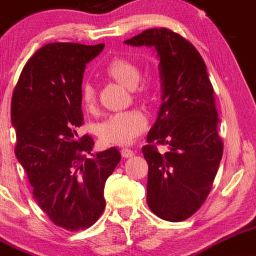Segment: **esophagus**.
I'll return each instance as SVG.
<instances>
[{
	"label": "esophagus",
	"mask_w": 256,
	"mask_h": 256,
	"mask_svg": "<svg viewBox=\"0 0 256 256\" xmlns=\"http://www.w3.org/2000/svg\"><path fill=\"white\" fill-rule=\"evenodd\" d=\"M120 154H122V156L124 157V158H128V157H133L134 156V151L130 150V148H122L120 150Z\"/></svg>",
	"instance_id": "obj_1"
}]
</instances>
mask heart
Listing matches in <instances>:
<instances>
[{"label":"heart","mask_w":256,"mask_h":256,"mask_svg":"<svg viewBox=\"0 0 256 256\" xmlns=\"http://www.w3.org/2000/svg\"><path fill=\"white\" fill-rule=\"evenodd\" d=\"M108 77L124 87L133 90L140 80V68L136 62L126 58H114L105 68ZM146 92V90H144ZM96 90L90 82H84L81 88V100L86 108L96 106ZM148 127V117L140 108L118 111L106 118L98 129L100 139L105 144L128 145Z\"/></svg>","instance_id":"obj_1"}]
</instances>
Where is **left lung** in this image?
<instances>
[{"label":"left lung","instance_id":"1","mask_svg":"<svg viewBox=\"0 0 256 256\" xmlns=\"http://www.w3.org/2000/svg\"><path fill=\"white\" fill-rule=\"evenodd\" d=\"M124 43L154 47L160 58L162 104L142 148L146 200L160 219L179 222L204 203L222 157L213 86L194 44L169 28H148ZM154 143L170 150L160 154Z\"/></svg>","mask_w":256,"mask_h":256}]
</instances>
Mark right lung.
<instances>
[{
	"label": "right lung",
	"mask_w": 256,
	"mask_h": 256,
	"mask_svg": "<svg viewBox=\"0 0 256 256\" xmlns=\"http://www.w3.org/2000/svg\"><path fill=\"white\" fill-rule=\"evenodd\" d=\"M104 43H48L28 60L13 90L10 118L16 156L40 208L59 228H90L105 209L104 188L120 160L110 148L88 158L94 142L78 138L86 65Z\"/></svg>",
	"instance_id": "add662e5"
}]
</instances>
